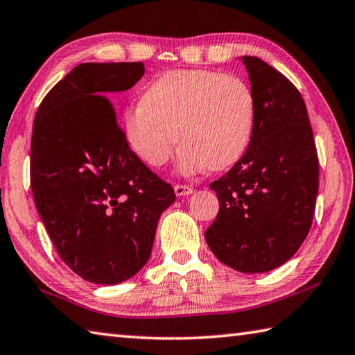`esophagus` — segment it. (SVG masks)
<instances>
[{
  "label": "esophagus",
  "instance_id": "1",
  "mask_svg": "<svg viewBox=\"0 0 355 355\" xmlns=\"http://www.w3.org/2000/svg\"><path fill=\"white\" fill-rule=\"evenodd\" d=\"M174 193H176V196H189L193 193V189L189 187V185L176 184L174 185Z\"/></svg>",
  "mask_w": 355,
  "mask_h": 355
}]
</instances>
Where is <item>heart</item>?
Here are the masks:
<instances>
[{"instance_id":"b5f03b06","label":"heart","mask_w":355,"mask_h":355,"mask_svg":"<svg viewBox=\"0 0 355 355\" xmlns=\"http://www.w3.org/2000/svg\"><path fill=\"white\" fill-rule=\"evenodd\" d=\"M254 124L251 87L204 68L164 73L121 116L124 140L149 166L159 168L170 159L178 135L182 140L178 170L184 174L234 165L250 146Z\"/></svg>"}]
</instances>
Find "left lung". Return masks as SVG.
Segmentation results:
<instances>
[{
  "label": "left lung",
  "mask_w": 355,
  "mask_h": 355,
  "mask_svg": "<svg viewBox=\"0 0 355 355\" xmlns=\"http://www.w3.org/2000/svg\"><path fill=\"white\" fill-rule=\"evenodd\" d=\"M256 99L250 146L210 184L220 210L204 237L240 272H266L295 256L310 231L318 193V155L306 103L262 59L243 55Z\"/></svg>",
  "instance_id": "obj_1"
}]
</instances>
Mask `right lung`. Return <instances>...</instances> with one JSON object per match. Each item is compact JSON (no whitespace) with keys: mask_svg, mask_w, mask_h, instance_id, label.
<instances>
[{"mask_svg":"<svg viewBox=\"0 0 355 355\" xmlns=\"http://www.w3.org/2000/svg\"><path fill=\"white\" fill-rule=\"evenodd\" d=\"M145 74L141 62L74 67L37 109L31 187L64 263L85 281L115 285L151 256L170 184L130 151L109 101Z\"/></svg>","mask_w":355,"mask_h":355,"instance_id":"1","label":"right lung"}]
</instances>
